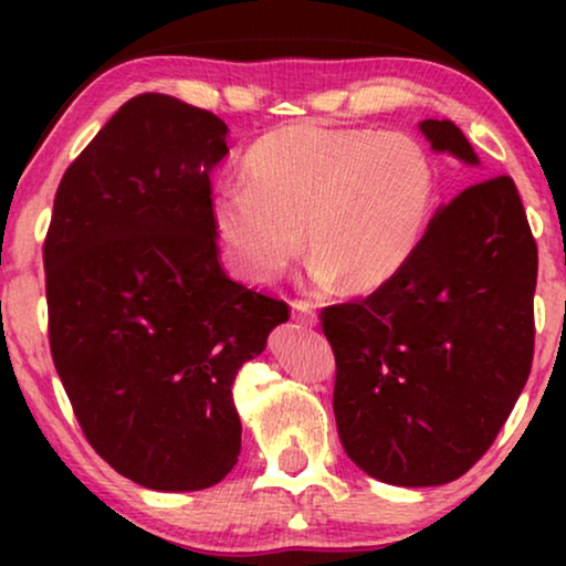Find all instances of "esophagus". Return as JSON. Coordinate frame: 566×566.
Segmentation results:
<instances>
[{
    "label": "esophagus",
    "mask_w": 566,
    "mask_h": 566,
    "mask_svg": "<svg viewBox=\"0 0 566 566\" xmlns=\"http://www.w3.org/2000/svg\"><path fill=\"white\" fill-rule=\"evenodd\" d=\"M291 308H293V316H296L298 324H304V327H314L316 312H314V306L308 304V301H301V298L291 301Z\"/></svg>",
    "instance_id": "obj_1"
}]
</instances>
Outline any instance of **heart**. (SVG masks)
Returning <instances> with one entry per match:
<instances>
[{"label": "heart", "mask_w": 566, "mask_h": 566, "mask_svg": "<svg viewBox=\"0 0 566 566\" xmlns=\"http://www.w3.org/2000/svg\"><path fill=\"white\" fill-rule=\"evenodd\" d=\"M244 180L213 196L231 270L273 283L304 247L316 285L370 293L415 258L438 192L430 151L409 134L293 123L258 138Z\"/></svg>", "instance_id": "b5f03b06"}]
</instances>
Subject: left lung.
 Masks as SVG:
<instances>
[{"label":"left lung","instance_id":"8db88e82","mask_svg":"<svg viewBox=\"0 0 566 566\" xmlns=\"http://www.w3.org/2000/svg\"><path fill=\"white\" fill-rule=\"evenodd\" d=\"M420 130L436 151L479 165L455 123L430 118ZM536 275L523 200L497 175L432 216L394 281L322 308L337 432L366 474L436 486L482 459L528 381Z\"/></svg>","mask_w":566,"mask_h":566}]
</instances>
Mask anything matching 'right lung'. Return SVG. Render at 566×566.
<instances>
[{
  "label": "right lung",
  "mask_w": 566,
  "mask_h": 566,
  "mask_svg": "<svg viewBox=\"0 0 566 566\" xmlns=\"http://www.w3.org/2000/svg\"><path fill=\"white\" fill-rule=\"evenodd\" d=\"M211 111L130 97L61 177L43 242L49 343L90 446L130 482L196 492L234 469L239 368L289 319L223 273Z\"/></svg>",
  "instance_id": "right-lung-1"
}]
</instances>
